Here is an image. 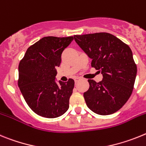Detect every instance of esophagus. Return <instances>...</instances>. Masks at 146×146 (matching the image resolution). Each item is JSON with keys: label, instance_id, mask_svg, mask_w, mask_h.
I'll return each instance as SVG.
<instances>
[{"label": "esophagus", "instance_id": "1", "mask_svg": "<svg viewBox=\"0 0 146 146\" xmlns=\"http://www.w3.org/2000/svg\"><path fill=\"white\" fill-rule=\"evenodd\" d=\"M79 80H81V78H78V77L75 78V82H76H76H78Z\"/></svg>", "mask_w": 146, "mask_h": 146}]
</instances>
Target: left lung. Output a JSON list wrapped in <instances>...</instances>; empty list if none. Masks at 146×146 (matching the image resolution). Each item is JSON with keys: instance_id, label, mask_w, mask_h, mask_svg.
I'll use <instances>...</instances> for the list:
<instances>
[{"instance_id": "left-lung-1", "label": "left lung", "mask_w": 146, "mask_h": 146, "mask_svg": "<svg viewBox=\"0 0 146 146\" xmlns=\"http://www.w3.org/2000/svg\"><path fill=\"white\" fill-rule=\"evenodd\" d=\"M76 42L92 59L91 66L103 75V80L89 79V90L84 93L86 104L101 115L115 113L132 93L137 65L129 45L109 33L75 35Z\"/></svg>"}]
</instances>
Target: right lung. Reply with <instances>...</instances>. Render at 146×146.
Segmentation results:
<instances>
[{"mask_svg":"<svg viewBox=\"0 0 146 146\" xmlns=\"http://www.w3.org/2000/svg\"><path fill=\"white\" fill-rule=\"evenodd\" d=\"M73 40V36H45L29 47L19 64V88L29 107L42 117H58L69 108L74 80L57 82L56 68Z\"/></svg>","mask_w":146,"mask_h":146,"instance_id":"add662e5","label":"right lung"}]
</instances>
